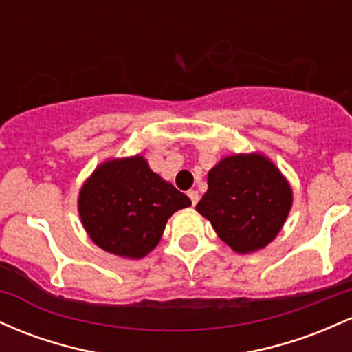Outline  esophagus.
<instances>
[{
    "instance_id": "obj_1",
    "label": "esophagus",
    "mask_w": 352,
    "mask_h": 352,
    "mask_svg": "<svg viewBox=\"0 0 352 352\" xmlns=\"http://www.w3.org/2000/svg\"><path fill=\"white\" fill-rule=\"evenodd\" d=\"M187 195L190 197L192 206H197V202H199V192H197V190H188Z\"/></svg>"
}]
</instances>
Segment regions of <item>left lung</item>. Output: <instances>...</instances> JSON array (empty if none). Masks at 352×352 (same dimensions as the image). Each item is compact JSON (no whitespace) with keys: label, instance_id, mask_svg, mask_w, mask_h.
I'll list each match as a JSON object with an SVG mask.
<instances>
[{"label":"left lung","instance_id":"left-lung-1","mask_svg":"<svg viewBox=\"0 0 352 352\" xmlns=\"http://www.w3.org/2000/svg\"><path fill=\"white\" fill-rule=\"evenodd\" d=\"M208 188L195 210L237 254L267 247L292 208V187L261 152L227 155L208 170Z\"/></svg>","mask_w":352,"mask_h":352}]
</instances>
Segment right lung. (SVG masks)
I'll return each instance as SVG.
<instances>
[{"instance_id": "1", "label": "right lung", "mask_w": 352, "mask_h": 352, "mask_svg": "<svg viewBox=\"0 0 352 352\" xmlns=\"http://www.w3.org/2000/svg\"><path fill=\"white\" fill-rule=\"evenodd\" d=\"M190 206V199L153 172L144 155L102 162L78 194V214L88 237L123 258L148 256L167 220Z\"/></svg>"}]
</instances>
